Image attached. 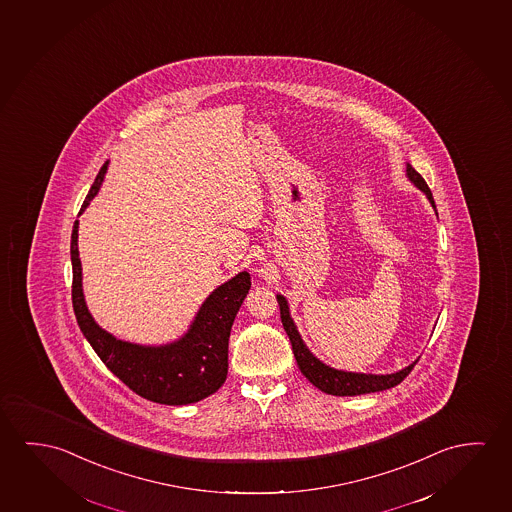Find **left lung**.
I'll use <instances>...</instances> for the list:
<instances>
[{"instance_id": "8db88e82", "label": "left lung", "mask_w": 512, "mask_h": 512, "mask_svg": "<svg viewBox=\"0 0 512 512\" xmlns=\"http://www.w3.org/2000/svg\"><path fill=\"white\" fill-rule=\"evenodd\" d=\"M406 177L411 184H415L422 193H424L429 204L433 205L434 213H436V204H434L433 193L427 188L422 175L406 163ZM438 216V213H436ZM276 301L280 305V317L284 324L285 331L289 335L292 344V353L296 358L299 370L305 378L319 388L324 394L337 395V397H353V395L372 394V392H383L388 388H394L399 385L402 379L408 376L411 369L415 367V360L409 363L408 367L392 372V374H365V372H349V370L333 369L330 365L321 362L312 351L308 349L307 344L299 335L298 326L294 323L289 310V303L282 294H276Z\"/></svg>"}]
</instances>
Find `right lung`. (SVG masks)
<instances>
[{"instance_id":"right-lung-1","label":"right lung","mask_w":512,"mask_h":512,"mask_svg":"<svg viewBox=\"0 0 512 512\" xmlns=\"http://www.w3.org/2000/svg\"><path fill=\"white\" fill-rule=\"evenodd\" d=\"M110 161L95 177L79 216L103 186ZM79 221H74L71 236L72 307L83 331L104 365L134 394L147 401L186 406L218 392L228 370V337L239 308L252 287L246 271L237 273L216 287L198 308L188 331L161 346H143L120 340L103 330L90 314L83 294V271L78 250Z\"/></svg>"}]
</instances>
